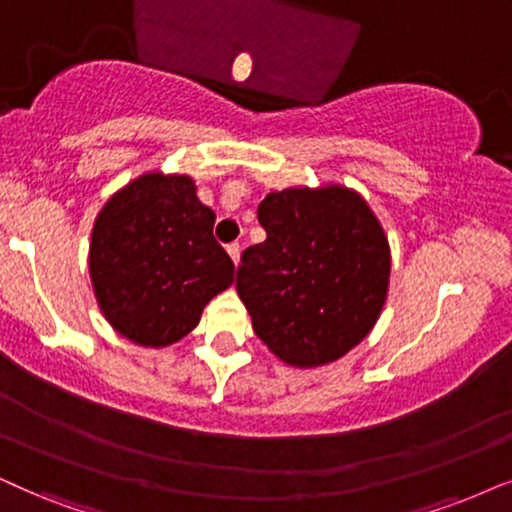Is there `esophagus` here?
Listing matches in <instances>:
<instances>
[{"label": "esophagus", "instance_id": "obj_1", "mask_svg": "<svg viewBox=\"0 0 512 512\" xmlns=\"http://www.w3.org/2000/svg\"><path fill=\"white\" fill-rule=\"evenodd\" d=\"M228 254H230V258H232V263H240V254H242V244L240 242H232V244H228Z\"/></svg>", "mask_w": 512, "mask_h": 512}]
</instances>
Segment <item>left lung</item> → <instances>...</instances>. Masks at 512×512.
<instances>
[{"instance_id":"obj_1","label":"left lung","mask_w":512,"mask_h":512,"mask_svg":"<svg viewBox=\"0 0 512 512\" xmlns=\"http://www.w3.org/2000/svg\"><path fill=\"white\" fill-rule=\"evenodd\" d=\"M265 242L244 249L237 294L280 360L320 367L374 327L388 294L390 249L357 192L287 188L258 204Z\"/></svg>"}]
</instances>
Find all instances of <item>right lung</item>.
<instances>
[{
    "mask_svg": "<svg viewBox=\"0 0 512 512\" xmlns=\"http://www.w3.org/2000/svg\"><path fill=\"white\" fill-rule=\"evenodd\" d=\"M216 214L188 176L145 174L96 218L89 272L105 320L138 345L162 348L197 327L235 265L214 237Z\"/></svg>",
    "mask_w": 512,
    "mask_h": 512,
    "instance_id": "right-lung-1",
    "label": "right lung"
}]
</instances>
